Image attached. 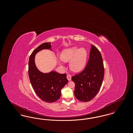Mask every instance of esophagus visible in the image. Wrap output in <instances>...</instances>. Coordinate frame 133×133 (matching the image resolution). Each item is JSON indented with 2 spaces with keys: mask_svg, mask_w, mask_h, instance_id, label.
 <instances>
[{
  "mask_svg": "<svg viewBox=\"0 0 133 133\" xmlns=\"http://www.w3.org/2000/svg\"><path fill=\"white\" fill-rule=\"evenodd\" d=\"M67 78L69 81H70L71 80V76L70 75H67Z\"/></svg>",
  "mask_w": 133,
  "mask_h": 133,
  "instance_id": "esophagus-1",
  "label": "esophagus"
}]
</instances>
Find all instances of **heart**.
Returning <instances> with one entry per match:
<instances>
[{
	"label": "heart",
	"mask_w": 133,
	"mask_h": 133,
	"mask_svg": "<svg viewBox=\"0 0 133 133\" xmlns=\"http://www.w3.org/2000/svg\"><path fill=\"white\" fill-rule=\"evenodd\" d=\"M87 56V52L85 48L79 49L73 47L64 49L61 54L60 59L64 62H69L70 68L75 72L80 71L84 68Z\"/></svg>",
	"instance_id": "heart-1"
}]
</instances>
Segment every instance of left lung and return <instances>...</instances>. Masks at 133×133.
Returning <instances> with one entry per match:
<instances>
[{
	"label": "left lung",
	"instance_id": "8db88e82",
	"mask_svg": "<svg viewBox=\"0 0 133 133\" xmlns=\"http://www.w3.org/2000/svg\"><path fill=\"white\" fill-rule=\"evenodd\" d=\"M104 76V68L101 54L91 45L89 59L86 67L78 74L72 77L75 83L74 94L81 101H90L101 88Z\"/></svg>",
	"mask_w": 133,
	"mask_h": 133
}]
</instances>
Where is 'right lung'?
<instances>
[{"mask_svg": "<svg viewBox=\"0 0 133 133\" xmlns=\"http://www.w3.org/2000/svg\"><path fill=\"white\" fill-rule=\"evenodd\" d=\"M50 42H45L39 46L32 53L28 63V75L32 86L35 93L43 101L53 103L59 99L61 91L68 83L66 74L55 71L43 73L37 68L35 55L43 49H50Z\"/></svg>", "mask_w": 133, "mask_h": 133, "instance_id": "obj_1", "label": "right lung"}]
</instances>
